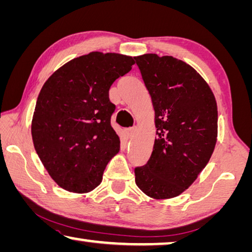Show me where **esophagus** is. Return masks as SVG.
<instances>
[{
    "instance_id": "34e87169",
    "label": "esophagus",
    "mask_w": 252,
    "mask_h": 252,
    "mask_svg": "<svg viewBox=\"0 0 252 252\" xmlns=\"http://www.w3.org/2000/svg\"><path fill=\"white\" fill-rule=\"evenodd\" d=\"M135 130H137V127H135V126L127 127V129H126V133L127 135V138H132L134 133H135Z\"/></svg>"
}]
</instances>
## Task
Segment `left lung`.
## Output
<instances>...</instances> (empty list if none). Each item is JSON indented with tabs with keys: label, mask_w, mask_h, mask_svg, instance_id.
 <instances>
[{
	"label": "left lung",
	"mask_w": 252,
	"mask_h": 252,
	"mask_svg": "<svg viewBox=\"0 0 252 252\" xmlns=\"http://www.w3.org/2000/svg\"><path fill=\"white\" fill-rule=\"evenodd\" d=\"M155 109L157 139L149 160L135 167V184L148 196H178L193 184L213 154L217 101L193 67L171 56L135 57Z\"/></svg>",
	"instance_id": "8db88e82"
}]
</instances>
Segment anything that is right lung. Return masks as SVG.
<instances>
[{"label": "right lung", "instance_id": "right-lung-1", "mask_svg": "<svg viewBox=\"0 0 252 252\" xmlns=\"http://www.w3.org/2000/svg\"><path fill=\"white\" fill-rule=\"evenodd\" d=\"M133 63L129 56L93 51L65 63L43 84L31 133L40 160L62 189L87 193L101 184L120 150L109 91Z\"/></svg>", "mask_w": 252, "mask_h": 252}]
</instances>
